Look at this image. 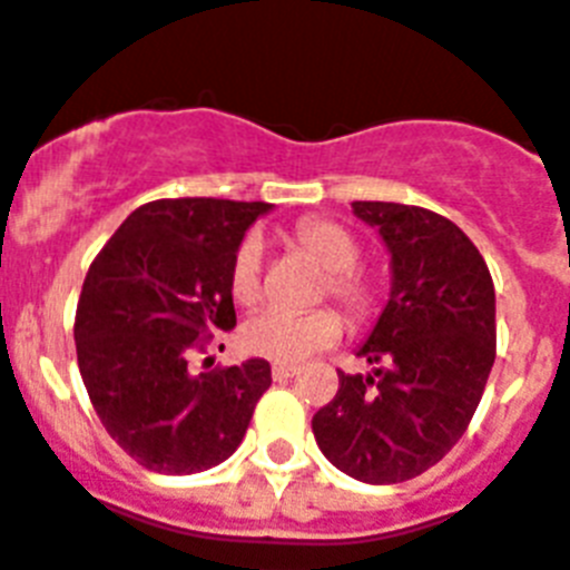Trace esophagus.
Instances as JSON below:
<instances>
[{
    "mask_svg": "<svg viewBox=\"0 0 570 570\" xmlns=\"http://www.w3.org/2000/svg\"><path fill=\"white\" fill-rule=\"evenodd\" d=\"M294 375H296V366L274 364V379L276 381H288V379H294Z\"/></svg>",
    "mask_w": 570,
    "mask_h": 570,
    "instance_id": "esophagus-1",
    "label": "esophagus"
}]
</instances>
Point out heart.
<instances>
[{"label":"heart","instance_id":"b5f03b06","mask_svg":"<svg viewBox=\"0 0 570 570\" xmlns=\"http://www.w3.org/2000/svg\"><path fill=\"white\" fill-rule=\"evenodd\" d=\"M291 244L326 271L317 299L332 296L352 323L373 320L381 305V285L358 271L361 244L346 227L328 218H305L291 229ZM229 294L238 305H253L262 296V242L247 235L229 262ZM341 337V317L332 308L314 312H262L242 328V346L258 358L296 364Z\"/></svg>","mask_w":570,"mask_h":570}]
</instances>
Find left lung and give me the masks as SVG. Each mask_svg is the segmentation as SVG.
Here are the masks:
<instances>
[{
  "label": "left lung",
  "mask_w": 570,
  "mask_h": 570,
  "mask_svg": "<svg viewBox=\"0 0 570 570\" xmlns=\"http://www.w3.org/2000/svg\"><path fill=\"white\" fill-rule=\"evenodd\" d=\"M379 229L393 285L358 355L373 373H337L312 420L332 465L355 481L402 483L449 454L495 364V285L469 235L422 206L355 200Z\"/></svg>",
  "instance_id": "left-lung-1"
}]
</instances>
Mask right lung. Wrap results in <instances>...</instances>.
Returning a JSON list of instances; mask_svg holds the SVG:
<instances>
[{
	"mask_svg": "<svg viewBox=\"0 0 570 570\" xmlns=\"http://www.w3.org/2000/svg\"><path fill=\"white\" fill-rule=\"evenodd\" d=\"M271 204L150 200L101 247L75 312V350L107 434L139 465L195 474L242 445L271 364L195 373L191 352L235 326L229 262Z\"/></svg>",
	"mask_w": 570,
	"mask_h": 570,
	"instance_id": "obj_1",
	"label": "right lung"
}]
</instances>
